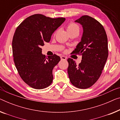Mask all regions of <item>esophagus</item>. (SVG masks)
Instances as JSON below:
<instances>
[{
  "label": "esophagus",
  "mask_w": 120,
  "mask_h": 120,
  "mask_svg": "<svg viewBox=\"0 0 120 120\" xmlns=\"http://www.w3.org/2000/svg\"><path fill=\"white\" fill-rule=\"evenodd\" d=\"M61 59L64 60H66V59H67V57L64 56H61Z\"/></svg>",
  "instance_id": "34e87169"
}]
</instances>
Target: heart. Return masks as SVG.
<instances>
[{
    "instance_id": "heart-1",
    "label": "heart",
    "mask_w": 120,
    "mask_h": 120,
    "mask_svg": "<svg viewBox=\"0 0 120 120\" xmlns=\"http://www.w3.org/2000/svg\"><path fill=\"white\" fill-rule=\"evenodd\" d=\"M74 30H78V31H79V27L78 25L74 24V23H70L67 26V31H74Z\"/></svg>"
}]
</instances>
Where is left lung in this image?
Listing matches in <instances>:
<instances>
[{"mask_svg":"<svg viewBox=\"0 0 120 120\" xmlns=\"http://www.w3.org/2000/svg\"><path fill=\"white\" fill-rule=\"evenodd\" d=\"M82 27L81 41L73 52L82 55L77 66L69 58L67 71L71 82L75 87L86 89L99 79L108 55V39L103 26L93 18L83 15L75 21Z\"/></svg>","mask_w":120,"mask_h":120,"instance_id":"1","label":"left lung"}]
</instances>
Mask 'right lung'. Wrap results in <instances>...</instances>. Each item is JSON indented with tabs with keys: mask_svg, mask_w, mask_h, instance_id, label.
<instances>
[{
	"mask_svg": "<svg viewBox=\"0 0 120 120\" xmlns=\"http://www.w3.org/2000/svg\"><path fill=\"white\" fill-rule=\"evenodd\" d=\"M65 20L34 14L15 30L12 40L14 64L23 81L32 88L44 89L52 82L53 68L60 58L56 54L43 55L41 47L49 42L52 34Z\"/></svg>",
	"mask_w": 120,
	"mask_h": 120,
	"instance_id": "1",
	"label": "right lung"
}]
</instances>
